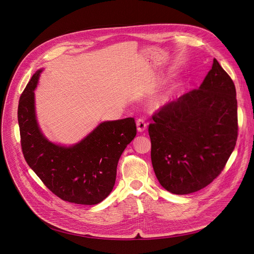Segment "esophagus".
<instances>
[{"instance_id": "34e87169", "label": "esophagus", "mask_w": 254, "mask_h": 254, "mask_svg": "<svg viewBox=\"0 0 254 254\" xmlns=\"http://www.w3.org/2000/svg\"><path fill=\"white\" fill-rule=\"evenodd\" d=\"M136 128L138 132H143L144 130L147 129V123L144 122L143 120H137L136 121Z\"/></svg>"}]
</instances>
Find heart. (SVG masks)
Listing matches in <instances>:
<instances>
[{
	"label": "heart",
	"mask_w": 254,
	"mask_h": 254,
	"mask_svg": "<svg viewBox=\"0 0 254 254\" xmlns=\"http://www.w3.org/2000/svg\"><path fill=\"white\" fill-rule=\"evenodd\" d=\"M183 82L182 81H176L170 84L166 89H164L162 92H160L158 95H156L150 102V107L153 111H158L161 108L169 105L171 102H173L178 95L180 94L181 90L183 89Z\"/></svg>",
	"instance_id": "1"
}]
</instances>
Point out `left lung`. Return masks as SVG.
Wrapping results in <instances>:
<instances>
[{"mask_svg":"<svg viewBox=\"0 0 254 254\" xmlns=\"http://www.w3.org/2000/svg\"><path fill=\"white\" fill-rule=\"evenodd\" d=\"M151 158L167 191L197 192L218 176L237 139L235 85L215 58L198 89L181 96L153 117Z\"/></svg>","mask_w":254,"mask_h":254,"instance_id":"8db88e82","label":"left lung"}]
</instances>
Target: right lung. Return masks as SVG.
<instances>
[{"label":"right lung","instance_id":"add662e5","mask_svg":"<svg viewBox=\"0 0 254 254\" xmlns=\"http://www.w3.org/2000/svg\"><path fill=\"white\" fill-rule=\"evenodd\" d=\"M43 68L24 89L18 106L24 158L45 186L64 201L95 205L114 189L119 160L136 134L132 118L100 123L74 144L49 140L36 116L35 92Z\"/></svg>","mask_w":254,"mask_h":254}]
</instances>
